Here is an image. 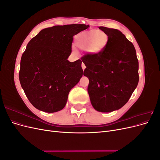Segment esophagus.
I'll list each match as a JSON object with an SVG mask.
<instances>
[{"label": "esophagus", "instance_id": "1", "mask_svg": "<svg viewBox=\"0 0 160 160\" xmlns=\"http://www.w3.org/2000/svg\"><path fill=\"white\" fill-rule=\"evenodd\" d=\"M81 67H82V69H83V70L84 71V70H85V69L86 68V67H85V64L83 63H83L81 64Z\"/></svg>", "mask_w": 160, "mask_h": 160}]
</instances>
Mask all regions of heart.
Wrapping results in <instances>:
<instances>
[{
  "label": "heart",
  "mask_w": 160,
  "mask_h": 160,
  "mask_svg": "<svg viewBox=\"0 0 160 160\" xmlns=\"http://www.w3.org/2000/svg\"><path fill=\"white\" fill-rule=\"evenodd\" d=\"M109 41L108 34L103 31L92 30L82 32L75 37V44L80 49L85 50L90 55L102 52Z\"/></svg>",
  "instance_id": "b5f03b06"
}]
</instances>
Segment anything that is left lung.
Wrapping results in <instances>:
<instances>
[{
    "label": "left lung",
    "instance_id": "8db88e82",
    "mask_svg": "<svg viewBox=\"0 0 160 160\" xmlns=\"http://www.w3.org/2000/svg\"><path fill=\"white\" fill-rule=\"evenodd\" d=\"M109 37L105 49L98 55L81 58L89 80L88 91L92 106L99 112L122 108L136 89L139 62L135 47L118 29L99 27Z\"/></svg>",
    "mask_w": 160,
    "mask_h": 160
}]
</instances>
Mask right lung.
<instances>
[{
    "instance_id": "right-lung-1",
    "label": "right lung",
    "mask_w": 160,
    "mask_h": 160,
    "mask_svg": "<svg viewBox=\"0 0 160 160\" xmlns=\"http://www.w3.org/2000/svg\"><path fill=\"white\" fill-rule=\"evenodd\" d=\"M89 27L72 24L46 28L27 44L21 57L19 80L37 109L54 113L65 108L69 91L83 74L80 59L67 60L73 36Z\"/></svg>"
}]
</instances>
